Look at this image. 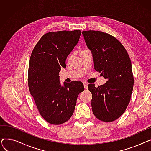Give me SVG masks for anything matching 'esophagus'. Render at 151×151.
<instances>
[{
    "label": "esophagus",
    "instance_id": "34e87169",
    "mask_svg": "<svg viewBox=\"0 0 151 151\" xmlns=\"http://www.w3.org/2000/svg\"><path fill=\"white\" fill-rule=\"evenodd\" d=\"M83 84H84L85 89H88V84L86 82H84V83H83Z\"/></svg>",
    "mask_w": 151,
    "mask_h": 151
}]
</instances>
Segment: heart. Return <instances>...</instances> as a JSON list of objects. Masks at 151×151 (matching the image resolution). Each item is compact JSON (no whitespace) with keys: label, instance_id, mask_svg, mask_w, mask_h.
<instances>
[{"label":"heart","instance_id":"b5f03b06","mask_svg":"<svg viewBox=\"0 0 151 151\" xmlns=\"http://www.w3.org/2000/svg\"><path fill=\"white\" fill-rule=\"evenodd\" d=\"M88 50H83V51H81V52H85V51H88Z\"/></svg>","mask_w":151,"mask_h":151}]
</instances>
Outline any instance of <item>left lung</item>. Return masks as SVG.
I'll return each mask as SVG.
<instances>
[{"label": "left lung", "instance_id": "obj_1", "mask_svg": "<svg viewBox=\"0 0 151 151\" xmlns=\"http://www.w3.org/2000/svg\"><path fill=\"white\" fill-rule=\"evenodd\" d=\"M86 43L91 51L95 70L106 79L96 88L89 84L92 95V110L98 119L113 122L119 117L129 104L134 79L129 55L122 43L107 33L83 31Z\"/></svg>", "mask_w": 151, "mask_h": 151}]
</instances>
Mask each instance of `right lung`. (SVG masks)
Segmentation results:
<instances>
[{
	"label": "right lung",
	"mask_w": 151,
	"mask_h": 151,
	"mask_svg": "<svg viewBox=\"0 0 151 151\" xmlns=\"http://www.w3.org/2000/svg\"><path fill=\"white\" fill-rule=\"evenodd\" d=\"M80 30L50 32L44 34L32 52L28 86L40 115L47 122L60 125L73 114L78 95L84 90L81 81L61 86V67L80 39Z\"/></svg>",
	"instance_id": "add662e5"
}]
</instances>
